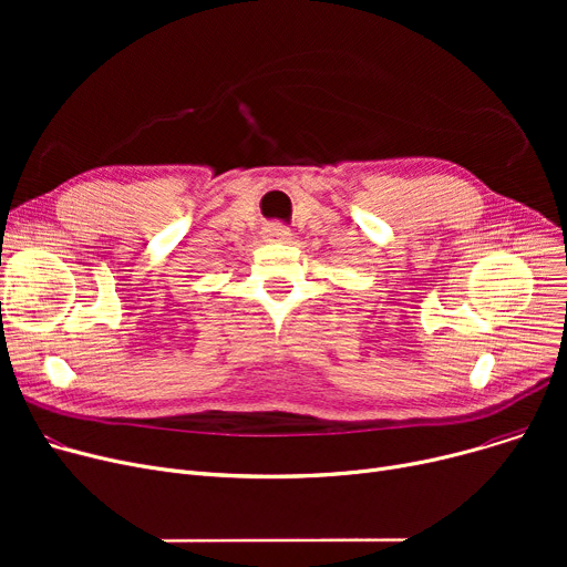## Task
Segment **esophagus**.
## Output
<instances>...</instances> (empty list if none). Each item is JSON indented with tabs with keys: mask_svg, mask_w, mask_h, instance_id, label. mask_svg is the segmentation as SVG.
Here are the masks:
<instances>
[{
	"mask_svg": "<svg viewBox=\"0 0 567 567\" xmlns=\"http://www.w3.org/2000/svg\"><path fill=\"white\" fill-rule=\"evenodd\" d=\"M264 238H266V241H282V244H287V241H291V231L285 225H268L264 229Z\"/></svg>",
	"mask_w": 567,
	"mask_h": 567,
	"instance_id": "34e87169",
	"label": "esophagus"
}]
</instances>
